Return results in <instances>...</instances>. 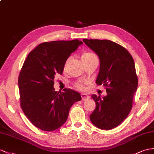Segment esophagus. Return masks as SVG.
I'll list each match as a JSON object with an SVG mask.
<instances>
[{
    "label": "esophagus",
    "mask_w": 154,
    "mask_h": 154,
    "mask_svg": "<svg viewBox=\"0 0 154 154\" xmlns=\"http://www.w3.org/2000/svg\"><path fill=\"white\" fill-rule=\"evenodd\" d=\"M81 98H82V101H86V100H88L89 99L90 96H88L87 94H81Z\"/></svg>",
    "instance_id": "obj_1"
}]
</instances>
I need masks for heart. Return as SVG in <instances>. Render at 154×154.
<instances>
[{"label":"heart","mask_w":154,"mask_h":154,"mask_svg":"<svg viewBox=\"0 0 154 154\" xmlns=\"http://www.w3.org/2000/svg\"><path fill=\"white\" fill-rule=\"evenodd\" d=\"M92 56H94V54H93L92 53H84L82 55V59H85V58H89L90 57H92ZM76 86L80 90H84L85 89V87L84 86V85H82V83H81V82H78V83H76Z\"/></svg>","instance_id":"1"}]
</instances>
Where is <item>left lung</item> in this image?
Returning <instances> with one entry per match:
<instances>
[{"mask_svg": "<svg viewBox=\"0 0 154 154\" xmlns=\"http://www.w3.org/2000/svg\"><path fill=\"white\" fill-rule=\"evenodd\" d=\"M100 58V71L96 82L106 86L107 95H92L96 107L90 115L96 127L109 130L123 122L132 108L138 78L135 62L124 47L107 39L83 40Z\"/></svg>", "mask_w": 154, "mask_h": 154, "instance_id": "obj_1", "label": "left lung"}]
</instances>
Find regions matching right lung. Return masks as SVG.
Returning a JSON list of instances; mask_svg holds the SVG:
<instances>
[{
  "label": "right lung",
  "instance_id": "1",
  "mask_svg": "<svg viewBox=\"0 0 154 154\" xmlns=\"http://www.w3.org/2000/svg\"><path fill=\"white\" fill-rule=\"evenodd\" d=\"M82 43L79 39L53 41L38 45L28 54L18 85L23 111L34 125L43 131H52L60 128L68 119L75 102L81 94L69 88L56 92L54 78L62 75L70 54Z\"/></svg>",
  "mask_w": 154,
  "mask_h": 154
}]
</instances>
